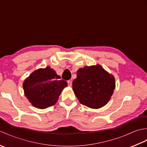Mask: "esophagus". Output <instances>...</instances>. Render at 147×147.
I'll list each match as a JSON object with an SVG mask.
<instances>
[{
  "label": "esophagus",
  "mask_w": 147,
  "mask_h": 147,
  "mask_svg": "<svg viewBox=\"0 0 147 147\" xmlns=\"http://www.w3.org/2000/svg\"><path fill=\"white\" fill-rule=\"evenodd\" d=\"M67 85H68V86H71L72 85V81L71 80L67 81Z\"/></svg>",
  "instance_id": "34e87169"
}]
</instances>
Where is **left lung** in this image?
<instances>
[{
    "mask_svg": "<svg viewBox=\"0 0 147 147\" xmlns=\"http://www.w3.org/2000/svg\"><path fill=\"white\" fill-rule=\"evenodd\" d=\"M115 86L114 77L98 64L79 69L73 82V90L80 102L92 109L107 104Z\"/></svg>",
    "mask_w": 147,
    "mask_h": 147,
    "instance_id": "left-lung-1",
    "label": "left lung"
}]
</instances>
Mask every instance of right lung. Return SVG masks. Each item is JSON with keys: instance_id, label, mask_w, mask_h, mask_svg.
Masks as SVG:
<instances>
[{"instance_id": "add662e5", "label": "right lung", "mask_w": 147, "mask_h": 147, "mask_svg": "<svg viewBox=\"0 0 147 147\" xmlns=\"http://www.w3.org/2000/svg\"><path fill=\"white\" fill-rule=\"evenodd\" d=\"M67 86L55 71L49 66L38 69L24 80V95L34 107L46 109L54 105L61 92Z\"/></svg>"}]
</instances>
